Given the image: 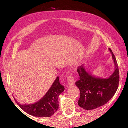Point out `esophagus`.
I'll return each instance as SVG.
<instances>
[{
  "instance_id": "esophagus-1",
  "label": "esophagus",
  "mask_w": 128,
  "mask_h": 128,
  "mask_svg": "<svg viewBox=\"0 0 128 128\" xmlns=\"http://www.w3.org/2000/svg\"><path fill=\"white\" fill-rule=\"evenodd\" d=\"M74 78H73V76L72 75H69V76H68L67 78V83L69 86H71L74 84Z\"/></svg>"
}]
</instances>
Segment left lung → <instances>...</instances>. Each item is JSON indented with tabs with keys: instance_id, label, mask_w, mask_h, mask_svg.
<instances>
[{
	"instance_id": "8db88e82",
	"label": "left lung",
	"mask_w": 128,
	"mask_h": 128,
	"mask_svg": "<svg viewBox=\"0 0 128 128\" xmlns=\"http://www.w3.org/2000/svg\"><path fill=\"white\" fill-rule=\"evenodd\" d=\"M109 50L112 55L115 70L108 78L93 76L86 69L84 64L77 69L79 80L75 84L80 92L78 105L83 109L91 110L102 106L111 99L118 89L120 80L118 64L112 51L110 48Z\"/></svg>"
}]
</instances>
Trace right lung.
I'll return each mask as SVG.
<instances>
[{
	"label": "right lung",
	"mask_w": 128,
	"mask_h": 128,
	"mask_svg": "<svg viewBox=\"0 0 128 128\" xmlns=\"http://www.w3.org/2000/svg\"><path fill=\"white\" fill-rule=\"evenodd\" d=\"M64 90V87L57 77L46 93L34 104H21L14 100L21 109L28 114L36 117H50L58 109V97Z\"/></svg>",
	"instance_id": "add662e5"
}]
</instances>
